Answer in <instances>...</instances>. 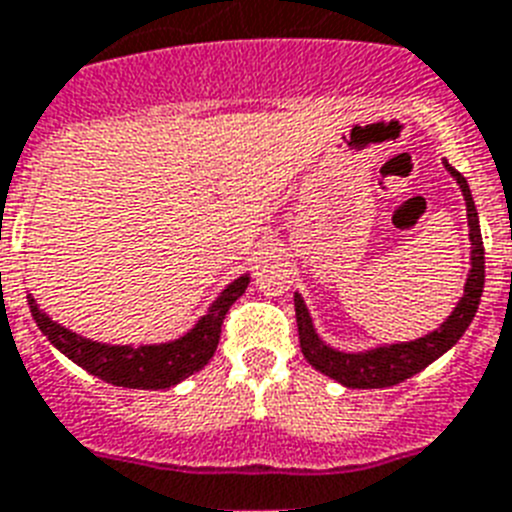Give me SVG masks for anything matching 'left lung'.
<instances>
[{
    "instance_id": "1",
    "label": "left lung",
    "mask_w": 512,
    "mask_h": 512,
    "mask_svg": "<svg viewBox=\"0 0 512 512\" xmlns=\"http://www.w3.org/2000/svg\"><path fill=\"white\" fill-rule=\"evenodd\" d=\"M445 170L455 177L460 185L463 201H466L468 217V240H471V269H468L463 298L453 308V314L439 324L434 332L418 337L411 342H390V345H377L369 350H337L316 335L311 314H308L306 301L295 293V319H298V337H301V350L306 361L316 371L327 374L329 379L353 387V390H379V387H392L405 379H411L429 363L445 356L455 342L463 337L468 324L474 322L476 308H479L481 293H484V243H481V227L476 204L471 198L468 180L460 175L455 167L445 162Z\"/></svg>"
}]
</instances>
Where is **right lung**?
I'll use <instances>...</instances> for the list:
<instances>
[{
    "mask_svg": "<svg viewBox=\"0 0 512 512\" xmlns=\"http://www.w3.org/2000/svg\"><path fill=\"white\" fill-rule=\"evenodd\" d=\"M251 277L243 274L235 282L217 295V301L211 303L193 329H188L183 337L159 345H107V342L88 340V337L75 335L73 329L52 322L49 314H44L33 295H28V306L36 319L38 329L44 332L46 340L52 342L59 353H65L80 369L88 374L104 379L117 387H130V390H167L183 382L193 371L204 369L222 335V322L230 306L246 293Z\"/></svg>",
    "mask_w": 512,
    "mask_h": 512,
    "instance_id": "obj_1",
    "label": "right lung"
}]
</instances>
